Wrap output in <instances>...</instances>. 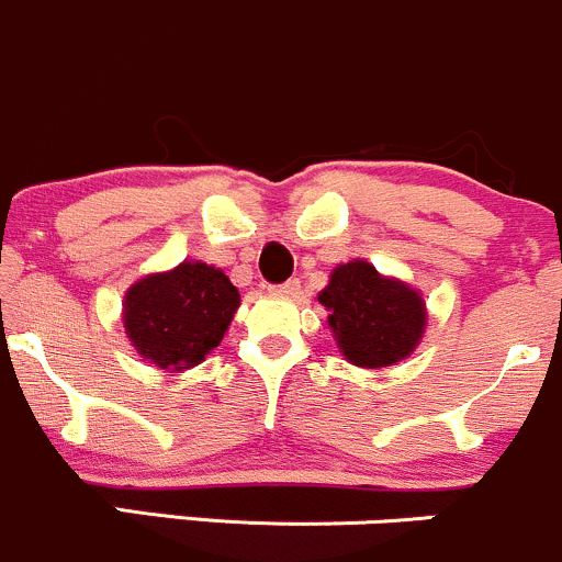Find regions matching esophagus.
I'll use <instances>...</instances> for the list:
<instances>
[{
    "label": "esophagus",
    "instance_id": "34e87169",
    "mask_svg": "<svg viewBox=\"0 0 562 562\" xmlns=\"http://www.w3.org/2000/svg\"><path fill=\"white\" fill-rule=\"evenodd\" d=\"M273 292L281 294V297H294V294L300 292V281L297 279H289V281H283V283H276Z\"/></svg>",
    "mask_w": 562,
    "mask_h": 562
}]
</instances>
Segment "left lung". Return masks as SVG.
I'll return each mask as SVG.
<instances>
[{
  "label": "left lung",
  "mask_w": 562,
  "mask_h": 562,
  "mask_svg": "<svg viewBox=\"0 0 562 562\" xmlns=\"http://www.w3.org/2000/svg\"><path fill=\"white\" fill-rule=\"evenodd\" d=\"M329 326L350 363L380 369L417 348L425 331V302L406 283L382 279L369 262L339 265L318 294Z\"/></svg>",
  "instance_id": "obj_1"
}]
</instances>
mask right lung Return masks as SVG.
<instances>
[{"instance_id":"right-lung-1","label":"right lung","mask_w":562,"mask_h":562,"mask_svg":"<svg viewBox=\"0 0 562 562\" xmlns=\"http://www.w3.org/2000/svg\"><path fill=\"white\" fill-rule=\"evenodd\" d=\"M238 302V289L223 270L182 262L130 289L124 329L143 358L161 369L182 371L217 348Z\"/></svg>"}]
</instances>
